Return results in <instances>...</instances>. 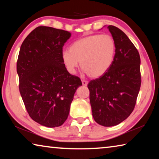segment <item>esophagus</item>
Wrapping results in <instances>:
<instances>
[{
  "label": "esophagus",
  "mask_w": 159,
  "mask_h": 159,
  "mask_svg": "<svg viewBox=\"0 0 159 159\" xmlns=\"http://www.w3.org/2000/svg\"><path fill=\"white\" fill-rule=\"evenodd\" d=\"M88 82L87 81V80H82V84H83V85L86 86V85H88Z\"/></svg>",
  "instance_id": "obj_1"
}]
</instances>
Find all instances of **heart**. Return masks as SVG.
Masks as SVG:
<instances>
[{"label":"heart","mask_w":159,"mask_h":159,"mask_svg":"<svg viewBox=\"0 0 159 159\" xmlns=\"http://www.w3.org/2000/svg\"><path fill=\"white\" fill-rule=\"evenodd\" d=\"M116 54V43L108 34L88 36L74 41L61 53V60L69 73L74 74L80 66L88 76L98 78L111 67Z\"/></svg>","instance_id":"heart-1"}]
</instances>
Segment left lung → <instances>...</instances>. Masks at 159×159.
Listing matches in <instances>:
<instances>
[{
	"label": "left lung",
	"instance_id": "8db88e82",
	"mask_svg": "<svg viewBox=\"0 0 159 159\" xmlns=\"http://www.w3.org/2000/svg\"><path fill=\"white\" fill-rule=\"evenodd\" d=\"M116 43V54L105 74L88 85L93 116L98 124L111 127L133 112L141 85L140 57L124 32L107 26Z\"/></svg>",
	"mask_w": 159,
	"mask_h": 159
}]
</instances>
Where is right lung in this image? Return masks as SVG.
I'll list each match as a JSON object with an SVG mask.
<instances>
[{"label": "right lung", "instance_id": "add662e5", "mask_svg": "<svg viewBox=\"0 0 159 159\" xmlns=\"http://www.w3.org/2000/svg\"><path fill=\"white\" fill-rule=\"evenodd\" d=\"M71 34L50 26H39L21 44L17 62L20 92L34 121L48 128L63 124L75 92L82 85L61 60L62 48Z\"/></svg>", "mask_w": 159, "mask_h": 159}]
</instances>
